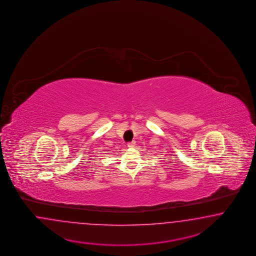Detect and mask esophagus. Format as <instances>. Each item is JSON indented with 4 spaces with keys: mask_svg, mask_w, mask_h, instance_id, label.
<instances>
[{
    "mask_svg": "<svg viewBox=\"0 0 256 256\" xmlns=\"http://www.w3.org/2000/svg\"><path fill=\"white\" fill-rule=\"evenodd\" d=\"M135 144H136L135 140H132V142H128V148H133Z\"/></svg>",
    "mask_w": 256,
    "mask_h": 256,
    "instance_id": "obj_1",
    "label": "esophagus"
}]
</instances>
